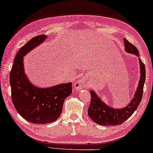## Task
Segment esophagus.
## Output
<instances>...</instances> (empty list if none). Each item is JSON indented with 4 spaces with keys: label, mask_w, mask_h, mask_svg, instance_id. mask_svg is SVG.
Returning <instances> with one entry per match:
<instances>
[{
    "label": "esophagus",
    "mask_w": 153,
    "mask_h": 153,
    "mask_svg": "<svg viewBox=\"0 0 153 153\" xmlns=\"http://www.w3.org/2000/svg\"><path fill=\"white\" fill-rule=\"evenodd\" d=\"M84 80L82 79H79L77 82L74 84V88H76V89H80V88H83L84 86Z\"/></svg>",
    "instance_id": "obj_1"
}]
</instances>
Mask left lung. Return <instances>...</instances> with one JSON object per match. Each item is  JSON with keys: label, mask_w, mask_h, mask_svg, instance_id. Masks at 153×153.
Returning a JSON list of instances; mask_svg holds the SVG:
<instances>
[{"label": "left lung", "mask_w": 153, "mask_h": 153, "mask_svg": "<svg viewBox=\"0 0 153 153\" xmlns=\"http://www.w3.org/2000/svg\"><path fill=\"white\" fill-rule=\"evenodd\" d=\"M125 50L128 53L135 54L139 56V51L135 46L130 43L126 39H124ZM141 77L135 97L128 105L121 109H115L108 106L101 101L95 92L91 91V103L88 108V115L93 122L102 126H116L120 125L133 115L142 101L143 85L146 79L145 65L140 59Z\"/></svg>", "instance_id": "1"}]
</instances>
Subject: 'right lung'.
Returning <instances> with one entry per match:
<instances>
[{"label": "right lung", "instance_id": "1", "mask_svg": "<svg viewBox=\"0 0 153 153\" xmlns=\"http://www.w3.org/2000/svg\"><path fill=\"white\" fill-rule=\"evenodd\" d=\"M47 38L46 35L37 36L20 48L10 71V82L13 106L25 120L33 124L55 122L62 113L64 101L72 93L71 82L40 88L33 86L25 74L23 56Z\"/></svg>", "mask_w": 153, "mask_h": 153}]
</instances>
